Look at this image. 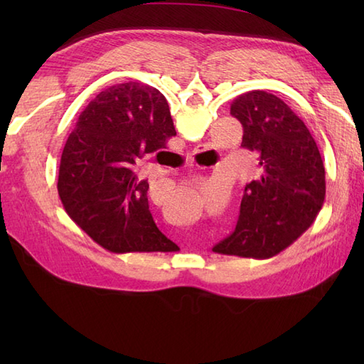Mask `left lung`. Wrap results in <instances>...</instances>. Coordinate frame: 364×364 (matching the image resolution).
<instances>
[{
    "mask_svg": "<svg viewBox=\"0 0 364 364\" xmlns=\"http://www.w3.org/2000/svg\"><path fill=\"white\" fill-rule=\"evenodd\" d=\"M230 114L257 154L259 178L245 184L233 233L213 252L270 258L305 233L326 198V168L310 129L283 100L264 90L239 95Z\"/></svg>",
    "mask_w": 364,
    "mask_h": 364,
    "instance_id": "left-lung-1",
    "label": "left lung"
}]
</instances>
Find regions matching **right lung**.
Returning a JSON list of instances; mask_svg holds the SVG:
<instances>
[{"instance_id":"1","label":"right lung","mask_w":364,"mask_h":364,"mask_svg":"<svg viewBox=\"0 0 364 364\" xmlns=\"http://www.w3.org/2000/svg\"><path fill=\"white\" fill-rule=\"evenodd\" d=\"M175 134L166 97L144 82L107 87L81 112L60 156L58 192L67 214L103 249L180 250L154 223L149 183L134 172Z\"/></svg>"}]
</instances>
